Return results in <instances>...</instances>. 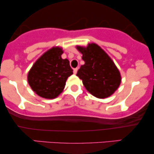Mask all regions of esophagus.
<instances>
[{
	"label": "esophagus",
	"instance_id": "esophagus-1",
	"mask_svg": "<svg viewBox=\"0 0 154 154\" xmlns=\"http://www.w3.org/2000/svg\"><path fill=\"white\" fill-rule=\"evenodd\" d=\"M78 68H75V69H73V73H74V74H76L77 73V71H78Z\"/></svg>",
	"mask_w": 154,
	"mask_h": 154
}]
</instances>
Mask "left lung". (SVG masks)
<instances>
[{"label": "left lung", "mask_w": 154, "mask_h": 154, "mask_svg": "<svg viewBox=\"0 0 154 154\" xmlns=\"http://www.w3.org/2000/svg\"><path fill=\"white\" fill-rule=\"evenodd\" d=\"M83 54L85 64L78 71L77 76L83 81L86 90L97 98L108 97L119 87L121 73L109 56L95 43L86 48L77 46Z\"/></svg>", "instance_id": "left-lung-1"}]
</instances>
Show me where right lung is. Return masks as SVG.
Instances as JSON below:
<instances>
[{"mask_svg": "<svg viewBox=\"0 0 154 154\" xmlns=\"http://www.w3.org/2000/svg\"><path fill=\"white\" fill-rule=\"evenodd\" d=\"M61 48H52L45 52L28 73V83L38 95L54 99L63 91L69 76L73 74L69 61L63 60Z\"/></svg>", "mask_w": 154, "mask_h": 154, "instance_id": "obj_1", "label": "right lung"}]
</instances>
